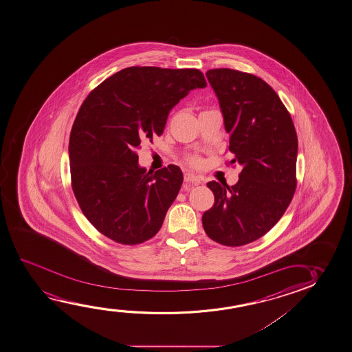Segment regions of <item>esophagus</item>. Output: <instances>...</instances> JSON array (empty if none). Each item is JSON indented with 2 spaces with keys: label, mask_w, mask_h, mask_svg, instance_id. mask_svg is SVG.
I'll use <instances>...</instances> for the list:
<instances>
[{
  "label": "esophagus",
  "mask_w": 352,
  "mask_h": 352,
  "mask_svg": "<svg viewBox=\"0 0 352 352\" xmlns=\"http://www.w3.org/2000/svg\"><path fill=\"white\" fill-rule=\"evenodd\" d=\"M184 180H185L186 183L195 184V185H196V184H199V177H196V175L191 173L184 174Z\"/></svg>",
  "instance_id": "esophagus-1"
}]
</instances>
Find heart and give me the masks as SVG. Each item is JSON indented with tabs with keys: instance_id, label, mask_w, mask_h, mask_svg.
<instances>
[{
	"instance_id": "b5f03b06",
	"label": "heart",
	"mask_w": 352,
	"mask_h": 352,
	"mask_svg": "<svg viewBox=\"0 0 352 352\" xmlns=\"http://www.w3.org/2000/svg\"><path fill=\"white\" fill-rule=\"evenodd\" d=\"M188 160V162L191 164V166H194V167H199V164H201V158L199 156H189V157L186 158Z\"/></svg>"
}]
</instances>
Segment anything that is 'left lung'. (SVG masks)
Here are the masks:
<instances>
[{"label": "left lung", "instance_id": "1", "mask_svg": "<svg viewBox=\"0 0 352 352\" xmlns=\"http://www.w3.org/2000/svg\"><path fill=\"white\" fill-rule=\"evenodd\" d=\"M229 133L231 163L243 167L237 184L209 182L214 204L202 224L209 239L228 247L258 240L291 204L296 188L298 138L291 115L265 81L232 69L206 72Z\"/></svg>", "mask_w": 352, "mask_h": 352}]
</instances>
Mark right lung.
<instances>
[{"label":"right lung","instance_id":"obj_1","mask_svg":"<svg viewBox=\"0 0 352 352\" xmlns=\"http://www.w3.org/2000/svg\"><path fill=\"white\" fill-rule=\"evenodd\" d=\"M206 86L197 69L131 67L85 99L70 134V173L82 213L100 234L133 245L161 229L183 173L174 164L146 172L135 151L162 134L180 99Z\"/></svg>","mask_w":352,"mask_h":352}]
</instances>
